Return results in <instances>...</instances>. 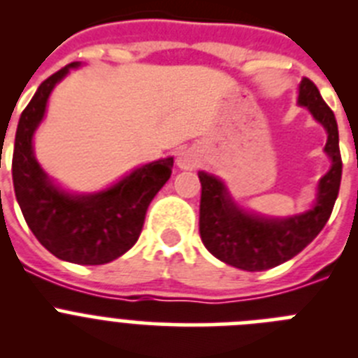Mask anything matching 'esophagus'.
Here are the masks:
<instances>
[{"label": "esophagus", "instance_id": "obj_1", "mask_svg": "<svg viewBox=\"0 0 358 358\" xmlns=\"http://www.w3.org/2000/svg\"><path fill=\"white\" fill-rule=\"evenodd\" d=\"M201 159H199V154L195 150H182L179 152V156H177V164H179V169L182 170H194L197 169Z\"/></svg>", "mask_w": 358, "mask_h": 358}]
</instances>
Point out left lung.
<instances>
[{
	"label": "left lung",
	"instance_id": "8db88e82",
	"mask_svg": "<svg viewBox=\"0 0 358 358\" xmlns=\"http://www.w3.org/2000/svg\"><path fill=\"white\" fill-rule=\"evenodd\" d=\"M299 103L308 107L328 131L324 150L331 157V169L319 182L317 202L312 210L285 220L255 217L231 201L217 177L199 172L202 188L199 211L201 238L208 251L224 264L249 273L276 267L301 252L330 218L343 176L337 122L310 78H303L299 85Z\"/></svg>",
	"mask_w": 358,
	"mask_h": 358
}]
</instances>
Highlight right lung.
<instances>
[{"instance_id":"right-lung-1","label":"right lung","mask_w":358,"mask_h":358,"mask_svg":"<svg viewBox=\"0 0 358 358\" xmlns=\"http://www.w3.org/2000/svg\"><path fill=\"white\" fill-rule=\"evenodd\" d=\"M71 62L48 77L30 100L15 131L12 181L15 199L36 238L61 260L80 265H102L116 260L138 242L148 204L170 179L173 159L154 161L118 185L94 195L75 197L53 186L31 150V136L44 116L55 84Z\"/></svg>"}]
</instances>
